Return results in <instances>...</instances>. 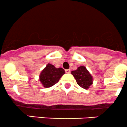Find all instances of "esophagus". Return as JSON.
<instances>
[{
	"instance_id": "esophagus-1",
	"label": "esophagus",
	"mask_w": 127,
	"mask_h": 127,
	"mask_svg": "<svg viewBox=\"0 0 127 127\" xmlns=\"http://www.w3.org/2000/svg\"><path fill=\"white\" fill-rule=\"evenodd\" d=\"M70 69H65V72H66V73H69V72H70Z\"/></svg>"
}]
</instances>
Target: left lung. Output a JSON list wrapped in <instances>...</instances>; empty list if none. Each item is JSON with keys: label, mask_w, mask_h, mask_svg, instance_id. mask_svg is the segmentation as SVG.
I'll return each instance as SVG.
<instances>
[{"label": "left lung", "mask_w": 127, "mask_h": 127, "mask_svg": "<svg viewBox=\"0 0 127 127\" xmlns=\"http://www.w3.org/2000/svg\"><path fill=\"white\" fill-rule=\"evenodd\" d=\"M71 74L75 78L77 83L83 89H89L91 85L93 83L92 75L85 66H80L76 70L72 71Z\"/></svg>", "instance_id": "8db88e82"}]
</instances>
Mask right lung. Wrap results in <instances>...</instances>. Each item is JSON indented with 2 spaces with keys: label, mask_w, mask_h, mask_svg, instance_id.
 Masks as SVG:
<instances>
[{
  "label": "right lung",
  "mask_w": 127,
  "mask_h": 127,
  "mask_svg": "<svg viewBox=\"0 0 127 127\" xmlns=\"http://www.w3.org/2000/svg\"><path fill=\"white\" fill-rule=\"evenodd\" d=\"M64 74L65 70L63 68H56L54 65L48 64L41 71L39 75V80L44 88H50L59 82Z\"/></svg>",
  "instance_id": "right-lung-1"
}]
</instances>
